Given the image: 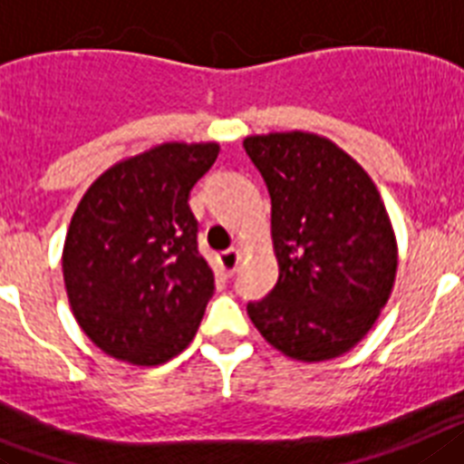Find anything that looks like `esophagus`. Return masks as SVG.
Here are the masks:
<instances>
[{
  "label": "esophagus",
  "instance_id": "1",
  "mask_svg": "<svg viewBox=\"0 0 464 464\" xmlns=\"http://www.w3.org/2000/svg\"><path fill=\"white\" fill-rule=\"evenodd\" d=\"M219 264H221V268H224V273H227V276H233V273H236V268H237V264H240V249H236V247L224 249V252L219 255Z\"/></svg>",
  "mask_w": 464,
  "mask_h": 464
}]
</instances>
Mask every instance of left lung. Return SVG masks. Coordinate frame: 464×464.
<instances>
[{
    "label": "left lung",
    "instance_id": "8db88e82",
    "mask_svg": "<svg viewBox=\"0 0 464 464\" xmlns=\"http://www.w3.org/2000/svg\"><path fill=\"white\" fill-rule=\"evenodd\" d=\"M271 196L280 277L247 304L261 336L292 360L322 362L362 341L390 299L397 243L372 177L310 132L243 142Z\"/></svg>",
    "mask_w": 464,
    "mask_h": 464
}]
</instances>
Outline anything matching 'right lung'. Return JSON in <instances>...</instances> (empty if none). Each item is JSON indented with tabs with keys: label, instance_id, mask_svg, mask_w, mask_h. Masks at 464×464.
Listing matches in <instances>:
<instances>
[{
	"label": "right lung",
	"instance_id": "add662e5",
	"mask_svg": "<svg viewBox=\"0 0 464 464\" xmlns=\"http://www.w3.org/2000/svg\"><path fill=\"white\" fill-rule=\"evenodd\" d=\"M219 147L168 142L116 163L72 217L63 276L72 313L116 360L163 364L196 336L215 273L188 196Z\"/></svg>",
	"mask_w": 464,
	"mask_h": 464
}]
</instances>
